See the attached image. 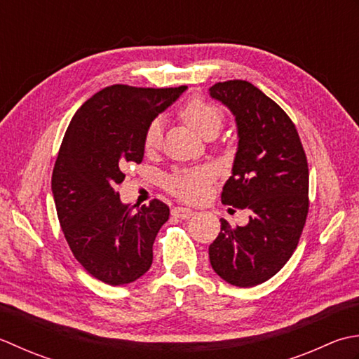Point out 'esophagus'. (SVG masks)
<instances>
[{"instance_id":"esophagus-1","label":"esophagus","mask_w":359,"mask_h":359,"mask_svg":"<svg viewBox=\"0 0 359 359\" xmlns=\"http://www.w3.org/2000/svg\"><path fill=\"white\" fill-rule=\"evenodd\" d=\"M195 214V212L192 209L189 208H182V206H177L172 209V215L173 217H178V218H182V220H186V218H190Z\"/></svg>"}]
</instances>
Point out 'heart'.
<instances>
[{
    "instance_id": "1",
    "label": "heart",
    "mask_w": 359,
    "mask_h": 359,
    "mask_svg": "<svg viewBox=\"0 0 359 359\" xmlns=\"http://www.w3.org/2000/svg\"><path fill=\"white\" fill-rule=\"evenodd\" d=\"M181 121L194 130L196 135L204 139L215 137L224 126L226 116L220 105L209 102L206 99H192L181 108ZM163 144V122L161 119L151 121L144 131L142 145L147 153L159 150ZM212 181V173L208 169H192L175 172L167 178V189L173 195L184 201H200L206 195L208 186Z\"/></svg>"
}]
</instances>
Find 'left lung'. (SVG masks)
I'll list each match as a JSON object with an SVG mask.
<instances>
[{
    "mask_svg": "<svg viewBox=\"0 0 359 359\" xmlns=\"http://www.w3.org/2000/svg\"><path fill=\"white\" fill-rule=\"evenodd\" d=\"M210 96L236 114L238 150L223 204L251 209L250 223L222 231L209 246L214 271L251 288L280 271L297 248L309 215V163L290 116L246 80L210 86Z\"/></svg>",
    "mask_w": 359,
    "mask_h": 359,
    "instance_id": "obj_1",
    "label": "left lung"
}]
</instances>
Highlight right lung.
I'll use <instances>...</instances> for the list:
<instances>
[{
  "label": "right lung",
  "mask_w": 359,
  "mask_h": 359,
  "mask_svg": "<svg viewBox=\"0 0 359 359\" xmlns=\"http://www.w3.org/2000/svg\"><path fill=\"white\" fill-rule=\"evenodd\" d=\"M187 86L111 85L77 109L58 150L53 194L72 255L97 280L118 287L149 271L153 243L170 209L161 200L126 206L119 184L141 164L149 123Z\"/></svg>",
  "instance_id": "1"
}]
</instances>
